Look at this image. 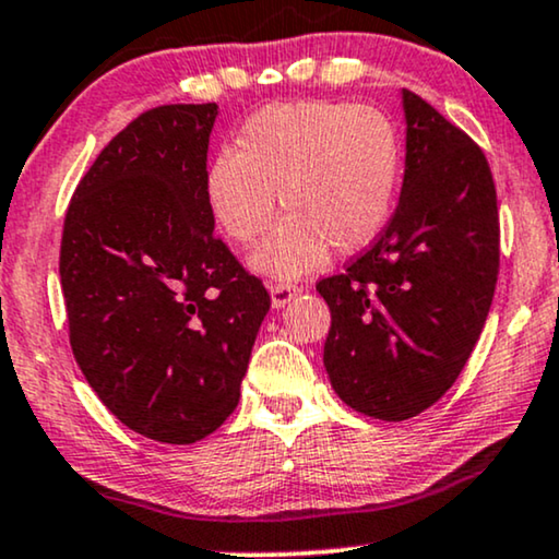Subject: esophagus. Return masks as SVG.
Segmentation results:
<instances>
[{"label": "esophagus", "mask_w": 559, "mask_h": 559, "mask_svg": "<svg viewBox=\"0 0 559 559\" xmlns=\"http://www.w3.org/2000/svg\"><path fill=\"white\" fill-rule=\"evenodd\" d=\"M270 295H272V308H285V305L293 300V297L300 295V287L289 285V282H274L270 285Z\"/></svg>", "instance_id": "esophagus-1"}]
</instances>
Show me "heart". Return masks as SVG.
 <instances>
[{
  "label": "heart",
  "mask_w": 559,
  "mask_h": 559,
  "mask_svg": "<svg viewBox=\"0 0 559 559\" xmlns=\"http://www.w3.org/2000/svg\"><path fill=\"white\" fill-rule=\"evenodd\" d=\"M402 182V140L369 106L295 102L266 106L205 173V201L228 239L251 243L272 224L277 195L287 218L254 254L270 277H300L328 249L350 257L392 221Z\"/></svg>",
  "instance_id": "1"
}]
</instances>
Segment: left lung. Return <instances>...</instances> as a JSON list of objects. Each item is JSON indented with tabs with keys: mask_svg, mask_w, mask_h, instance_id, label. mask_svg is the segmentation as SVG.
<instances>
[{
	"mask_svg": "<svg viewBox=\"0 0 559 559\" xmlns=\"http://www.w3.org/2000/svg\"><path fill=\"white\" fill-rule=\"evenodd\" d=\"M402 195L373 247L318 282L331 308L323 364L361 415L402 423L453 386L484 331L499 274V209L486 155L404 88Z\"/></svg>",
	"mask_w": 559,
	"mask_h": 559,
	"instance_id": "left-lung-1",
	"label": "left lung"
}]
</instances>
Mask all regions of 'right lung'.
Masks as SVG:
<instances>
[{
	"mask_svg": "<svg viewBox=\"0 0 559 559\" xmlns=\"http://www.w3.org/2000/svg\"><path fill=\"white\" fill-rule=\"evenodd\" d=\"M216 104L136 117L83 175L60 241L71 348L129 430L188 445L241 396L270 310L262 282L213 236L205 157Z\"/></svg>",
	"mask_w": 559,
	"mask_h": 559,
	"instance_id": "obj_1",
	"label": "right lung"
}]
</instances>
